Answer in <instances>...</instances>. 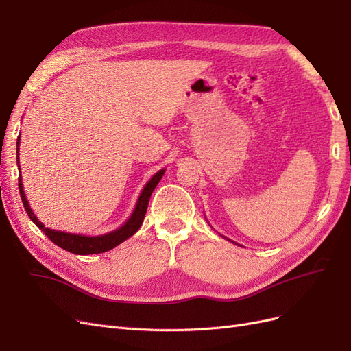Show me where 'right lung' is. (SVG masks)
<instances>
[{
	"label": "right lung",
	"instance_id": "right-lung-1",
	"mask_svg": "<svg viewBox=\"0 0 351 351\" xmlns=\"http://www.w3.org/2000/svg\"><path fill=\"white\" fill-rule=\"evenodd\" d=\"M17 161H19V143H20V137L17 139ZM19 164V162H17ZM165 173V169H159V171L146 183V186L143 187L142 193L137 199V204L134 206L133 214L130 215V218L127 219V222L117 228L111 232H107V234L102 236H82V234H71V232H64V231H57V230H51L48 227H45L42 222L35 217L34 210L30 209L29 202L26 199V195L23 192V184H22V177H19V190H20V197H22L23 206L27 212L29 218L35 222L36 227L39 230H42L45 232V236L54 243L57 246H60L61 249H64L70 253L74 254H95V253H104L108 252L111 249H114L115 246H119L120 243H123L124 240H127L129 237H132L134 232L141 228L146 209H147V204H149L151 195L154 192V189L156 187V184L159 183V180L162 178Z\"/></svg>",
	"mask_w": 351,
	"mask_h": 351
}]
</instances>
